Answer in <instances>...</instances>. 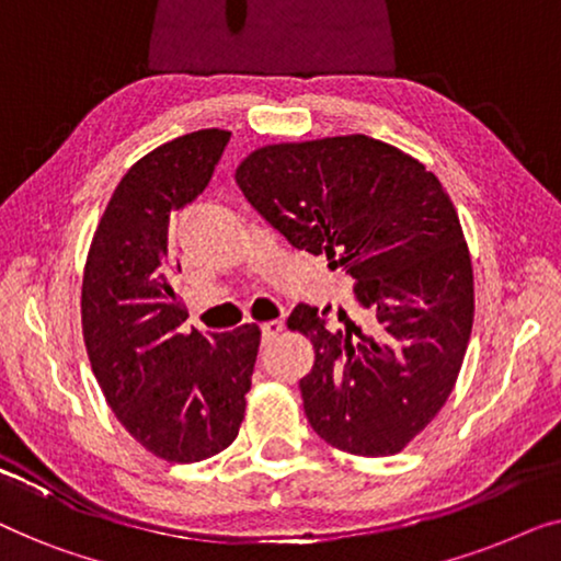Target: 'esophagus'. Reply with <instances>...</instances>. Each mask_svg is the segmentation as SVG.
<instances>
[{
	"mask_svg": "<svg viewBox=\"0 0 561 561\" xmlns=\"http://www.w3.org/2000/svg\"><path fill=\"white\" fill-rule=\"evenodd\" d=\"M260 329H263V342L267 344V342H273L275 336L283 332V321H265V324L260 327Z\"/></svg>",
	"mask_w": 561,
	"mask_h": 561,
	"instance_id": "obj_1",
	"label": "esophagus"
}]
</instances>
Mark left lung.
Masks as SVG:
<instances>
[{"mask_svg": "<svg viewBox=\"0 0 561 561\" xmlns=\"http://www.w3.org/2000/svg\"><path fill=\"white\" fill-rule=\"evenodd\" d=\"M237 186L296 250L347 273L365 311L298 304L290 332L313 344L304 411L321 439L357 457L405 449L455 388L474 317L472 260L439 179L367 135L273 142L234 171Z\"/></svg>", "mask_w": 561, "mask_h": 561, "instance_id": "1", "label": "left lung"}]
</instances>
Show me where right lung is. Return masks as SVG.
Listing matches in <instances>:
<instances>
[{
  "instance_id": "right-lung-1",
  "label": "right lung",
  "mask_w": 561,
  "mask_h": 561,
  "mask_svg": "<svg viewBox=\"0 0 561 561\" xmlns=\"http://www.w3.org/2000/svg\"><path fill=\"white\" fill-rule=\"evenodd\" d=\"M227 129H196L142 156L114 188L81 286L89 363L114 416L165 462H202L240 434L260 329L186 334L171 286V217L209 183Z\"/></svg>"
}]
</instances>
